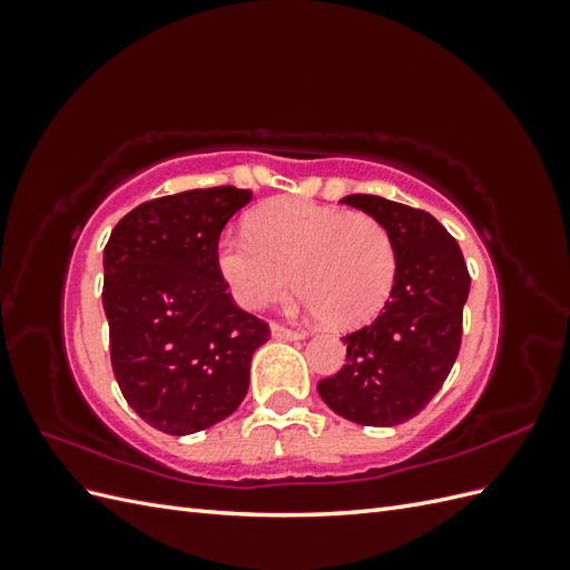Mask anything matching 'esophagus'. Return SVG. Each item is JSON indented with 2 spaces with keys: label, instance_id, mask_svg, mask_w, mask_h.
Returning a JSON list of instances; mask_svg holds the SVG:
<instances>
[{
  "label": "esophagus",
  "instance_id": "obj_1",
  "mask_svg": "<svg viewBox=\"0 0 570 570\" xmlns=\"http://www.w3.org/2000/svg\"><path fill=\"white\" fill-rule=\"evenodd\" d=\"M271 335H273L275 340H304V333H302V331H289V327L278 325V323L271 325Z\"/></svg>",
  "mask_w": 570,
  "mask_h": 570
}]
</instances>
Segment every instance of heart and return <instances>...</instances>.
Wrapping results in <instances>:
<instances>
[{
  "instance_id": "b5f03b06",
  "label": "heart",
  "mask_w": 570,
  "mask_h": 570,
  "mask_svg": "<svg viewBox=\"0 0 570 570\" xmlns=\"http://www.w3.org/2000/svg\"><path fill=\"white\" fill-rule=\"evenodd\" d=\"M220 278L239 306L266 308L295 287L308 314L333 327L364 325L387 302L396 252L381 220L297 197L273 199L249 216V235L216 243Z\"/></svg>"
}]
</instances>
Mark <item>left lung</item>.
<instances>
[{
	"mask_svg": "<svg viewBox=\"0 0 570 570\" xmlns=\"http://www.w3.org/2000/svg\"><path fill=\"white\" fill-rule=\"evenodd\" d=\"M340 202L387 228L396 275L381 316L342 337L347 364L323 377L318 394L352 423L400 425L425 409L454 366L471 289L469 268L456 239L428 212L377 195Z\"/></svg>",
	"mask_w": 570,
	"mask_h": 570,
	"instance_id": "1",
	"label": "left lung"
}]
</instances>
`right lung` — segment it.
I'll list each match as a JSON object with an SVG mask.
<instances>
[{
    "label": "right lung",
    "instance_id": "1",
    "mask_svg": "<svg viewBox=\"0 0 570 570\" xmlns=\"http://www.w3.org/2000/svg\"><path fill=\"white\" fill-rule=\"evenodd\" d=\"M252 199L233 185L135 206L105 247L111 366L130 409L166 435L228 419L268 325L243 312L216 266L226 223Z\"/></svg>",
    "mask_w": 570,
    "mask_h": 570
}]
</instances>
